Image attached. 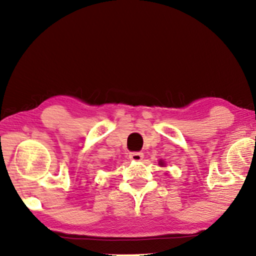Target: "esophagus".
Masks as SVG:
<instances>
[{"label":"esophagus","instance_id":"obj_1","mask_svg":"<svg viewBox=\"0 0 256 256\" xmlns=\"http://www.w3.org/2000/svg\"><path fill=\"white\" fill-rule=\"evenodd\" d=\"M129 158L132 160H143V152H134L129 154Z\"/></svg>","mask_w":256,"mask_h":256}]
</instances>
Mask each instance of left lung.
I'll return each instance as SVG.
<instances>
[{"label":"left lung","mask_w":256,"mask_h":256,"mask_svg":"<svg viewBox=\"0 0 256 256\" xmlns=\"http://www.w3.org/2000/svg\"><path fill=\"white\" fill-rule=\"evenodd\" d=\"M160 166H163V162H162V160H160Z\"/></svg>","instance_id":"obj_1"}]
</instances>
